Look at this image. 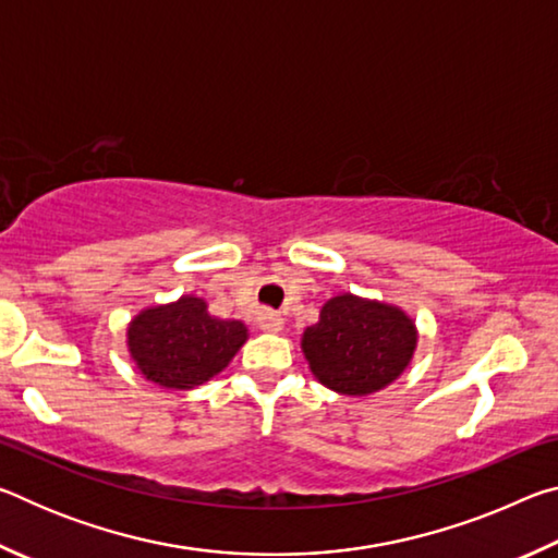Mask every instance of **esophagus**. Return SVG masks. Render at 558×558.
I'll return each instance as SVG.
<instances>
[{"label": "esophagus", "mask_w": 558, "mask_h": 558, "mask_svg": "<svg viewBox=\"0 0 558 558\" xmlns=\"http://www.w3.org/2000/svg\"><path fill=\"white\" fill-rule=\"evenodd\" d=\"M258 327L263 329V332L278 335V332H282V329H286V323H282L280 315L266 310V313H260V317H258Z\"/></svg>", "instance_id": "1"}]
</instances>
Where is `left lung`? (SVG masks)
Listing matches in <instances>:
<instances>
[{
    "mask_svg": "<svg viewBox=\"0 0 558 558\" xmlns=\"http://www.w3.org/2000/svg\"><path fill=\"white\" fill-rule=\"evenodd\" d=\"M302 354L315 379L342 396H372L409 369L418 327L399 305L339 292L302 332Z\"/></svg>",
    "mask_w": 558,
    "mask_h": 558,
    "instance_id": "1",
    "label": "left lung"
}]
</instances>
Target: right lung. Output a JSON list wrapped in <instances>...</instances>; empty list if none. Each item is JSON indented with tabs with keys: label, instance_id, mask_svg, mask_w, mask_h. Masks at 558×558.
Returning a JSON list of instances; mask_svg holds the SVG:
<instances>
[{
	"label": "right lung",
	"instance_id": "right-lung-1",
	"mask_svg": "<svg viewBox=\"0 0 558 558\" xmlns=\"http://www.w3.org/2000/svg\"><path fill=\"white\" fill-rule=\"evenodd\" d=\"M128 354L147 381L189 391L221 374L248 342L241 319L209 315L206 300L182 295L167 305L140 310L125 332Z\"/></svg>",
	"mask_w": 558,
	"mask_h": 558
}]
</instances>
